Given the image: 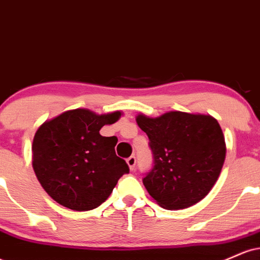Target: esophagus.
<instances>
[{"label":"esophagus","instance_id":"34e87169","mask_svg":"<svg viewBox=\"0 0 260 260\" xmlns=\"http://www.w3.org/2000/svg\"><path fill=\"white\" fill-rule=\"evenodd\" d=\"M127 164H128V166H129L131 170L136 169V164H137L136 156H134V155H132V156L128 157V159H127Z\"/></svg>","mask_w":260,"mask_h":260}]
</instances>
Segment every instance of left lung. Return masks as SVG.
I'll use <instances>...</instances> for the list:
<instances>
[{"label": "left lung", "instance_id": "left-lung-1", "mask_svg": "<svg viewBox=\"0 0 260 260\" xmlns=\"http://www.w3.org/2000/svg\"><path fill=\"white\" fill-rule=\"evenodd\" d=\"M137 123L147 133L154 157L143 178L149 194L170 210L202 201L225 161V138L215 118L171 111L156 118L138 115Z\"/></svg>", "mask_w": 260, "mask_h": 260}]
</instances>
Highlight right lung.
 I'll list each match as a JSON object with an SVG mask.
<instances>
[{
	"instance_id": "right-lung-1",
	"label": "right lung",
	"mask_w": 260,
	"mask_h": 260,
	"mask_svg": "<svg viewBox=\"0 0 260 260\" xmlns=\"http://www.w3.org/2000/svg\"><path fill=\"white\" fill-rule=\"evenodd\" d=\"M121 117L85 109L66 111L39 127L32 140V168L53 201L77 211L98 208L111 194L127 162L116 155V137L99 131Z\"/></svg>"
}]
</instances>
